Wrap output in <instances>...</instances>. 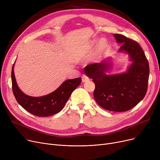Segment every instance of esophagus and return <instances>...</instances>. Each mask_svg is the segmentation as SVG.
<instances>
[{"mask_svg":"<svg viewBox=\"0 0 160 160\" xmlns=\"http://www.w3.org/2000/svg\"><path fill=\"white\" fill-rule=\"evenodd\" d=\"M89 80V78L87 77L86 74H83L82 76V82H86Z\"/></svg>","mask_w":160,"mask_h":160,"instance_id":"1","label":"esophagus"}]
</instances>
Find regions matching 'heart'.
Returning <instances> with one entry per match:
<instances>
[{
  "instance_id": "1",
  "label": "heart",
  "mask_w": 160,
  "mask_h": 160,
  "mask_svg": "<svg viewBox=\"0 0 160 160\" xmlns=\"http://www.w3.org/2000/svg\"><path fill=\"white\" fill-rule=\"evenodd\" d=\"M106 47V44L104 42V41H101L100 42V43L98 45V49L100 51H102L105 49V48Z\"/></svg>"
}]
</instances>
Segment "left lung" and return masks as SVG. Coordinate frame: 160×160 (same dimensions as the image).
Segmentation results:
<instances>
[{
    "label": "left lung",
    "instance_id": "left-lung-1",
    "mask_svg": "<svg viewBox=\"0 0 160 160\" xmlns=\"http://www.w3.org/2000/svg\"><path fill=\"white\" fill-rule=\"evenodd\" d=\"M117 43L121 44L119 51L129 55L132 62L127 71L108 75L110 63L103 61L84 68L86 75L95 84L93 96L97 104L105 110L122 112L135 107L147 93L149 65L145 52L136 41L121 34H114Z\"/></svg>",
    "mask_w": 160,
    "mask_h": 160
}]
</instances>
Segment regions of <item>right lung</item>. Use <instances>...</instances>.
Returning a JSON list of instances; mask_svg holds the SVG:
<instances>
[{
	"label": "right lung",
	"instance_id": "1",
	"mask_svg": "<svg viewBox=\"0 0 160 160\" xmlns=\"http://www.w3.org/2000/svg\"><path fill=\"white\" fill-rule=\"evenodd\" d=\"M14 64L12 69V82L15 98L24 110L38 117H48L60 112L72 91L82 82L81 78L67 80L52 93L47 95L39 97H30L22 93L17 84L13 71Z\"/></svg>",
	"mask_w": 160,
	"mask_h": 160
}]
</instances>
